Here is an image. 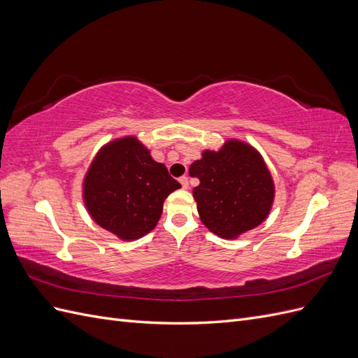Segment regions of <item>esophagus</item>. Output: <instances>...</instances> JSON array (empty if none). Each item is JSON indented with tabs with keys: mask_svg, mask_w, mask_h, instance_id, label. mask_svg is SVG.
<instances>
[{
	"mask_svg": "<svg viewBox=\"0 0 358 358\" xmlns=\"http://www.w3.org/2000/svg\"><path fill=\"white\" fill-rule=\"evenodd\" d=\"M179 182H180V185H182V188H183V189H188L189 183H188V178H187V176H182V178H179Z\"/></svg>",
	"mask_w": 358,
	"mask_h": 358,
	"instance_id": "obj_1",
	"label": "esophagus"
}]
</instances>
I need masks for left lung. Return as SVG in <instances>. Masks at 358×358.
I'll return each instance as SVG.
<instances>
[{
    "label": "left lung",
    "mask_w": 358,
    "mask_h": 358,
    "mask_svg": "<svg viewBox=\"0 0 358 358\" xmlns=\"http://www.w3.org/2000/svg\"><path fill=\"white\" fill-rule=\"evenodd\" d=\"M200 185L192 189L201 222L222 239L255 229L272 209L275 185L263 157L248 143L229 140L204 150L189 167Z\"/></svg>",
    "instance_id": "8db88e82"
}]
</instances>
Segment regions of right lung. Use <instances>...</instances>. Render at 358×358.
<instances>
[{"mask_svg":"<svg viewBox=\"0 0 358 358\" xmlns=\"http://www.w3.org/2000/svg\"><path fill=\"white\" fill-rule=\"evenodd\" d=\"M180 188L164 164L136 137L100 149L83 180V200L92 220L122 241L145 236L162 213L169 194Z\"/></svg>","mask_w":358,"mask_h":358,"instance_id":"obj_1","label":"right lung"}]
</instances>
